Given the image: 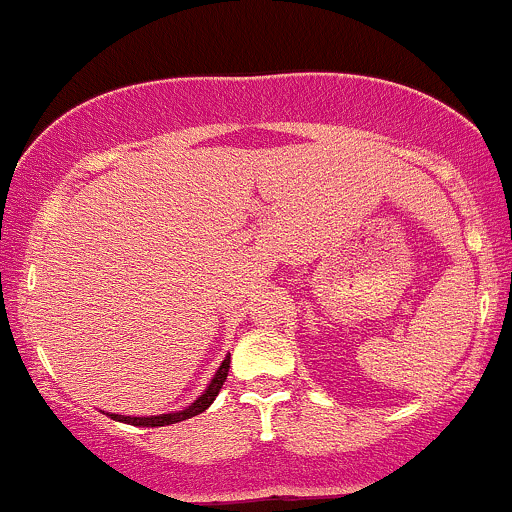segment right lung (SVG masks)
Wrapping results in <instances>:
<instances>
[{
    "instance_id": "add662e5",
    "label": "right lung",
    "mask_w": 512,
    "mask_h": 512,
    "mask_svg": "<svg viewBox=\"0 0 512 512\" xmlns=\"http://www.w3.org/2000/svg\"><path fill=\"white\" fill-rule=\"evenodd\" d=\"M228 368H230V355L223 360V363H220L218 373H215V378L211 380V385H208V390L203 392L198 400H193L191 405L186 407V410L171 412V414H154V417H125V414H110V417L117 419V422L134 424V427H166V424L184 422V419L196 417V414L206 412L208 407H211V402L215 400V397H218V392H220V387H223L225 378H228Z\"/></svg>"
}]
</instances>
